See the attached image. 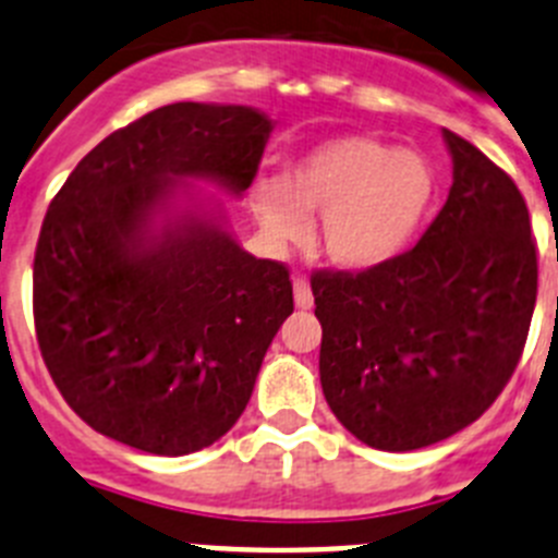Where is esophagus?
Here are the masks:
<instances>
[{"mask_svg":"<svg viewBox=\"0 0 558 558\" xmlns=\"http://www.w3.org/2000/svg\"><path fill=\"white\" fill-rule=\"evenodd\" d=\"M293 299H295V307L299 310L313 307V290H310V282H304V279H295Z\"/></svg>","mask_w":558,"mask_h":558,"instance_id":"esophagus-1","label":"esophagus"}]
</instances>
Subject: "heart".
I'll return each instance as SVG.
<instances>
[{"mask_svg":"<svg viewBox=\"0 0 558 558\" xmlns=\"http://www.w3.org/2000/svg\"><path fill=\"white\" fill-rule=\"evenodd\" d=\"M433 198L436 172L425 156L374 136H338L304 153L282 181H256L251 206L270 245L299 243L310 215H322V254L360 274L405 254Z\"/></svg>","mask_w":558,"mask_h":558,"instance_id":"1","label":"heart"}]
</instances>
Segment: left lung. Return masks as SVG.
<instances>
[{
    "mask_svg": "<svg viewBox=\"0 0 558 558\" xmlns=\"http://www.w3.org/2000/svg\"><path fill=\"white\" fill-rule=\"evenodd\" d=\"M452 186L408 254L363 274H315L322 388L363 445L411 452L456 436L520 363L536 304V245L514 181L441 131Z\"/></svg>",
    "mask_w": 558,
    "mask_h": 558,
    "instance_id": "obj_1",
    "label": "left lung"
}]
</instances>
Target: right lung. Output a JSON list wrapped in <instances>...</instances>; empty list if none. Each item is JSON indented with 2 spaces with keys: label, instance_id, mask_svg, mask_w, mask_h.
Instances as JSON below:
<instances>
[{
  "label": "right lung",
  "instance_id": "obj_1",
  "mask_svg": "<svg viewBox=\"0 0 558 558\" xmlns=\"http://www.w3.org/2000/svg\"><path fill=\"white\" fill-rule=\"evenodd\" d=\"M270 131L256 108L172 102L106 136L49 204L33 265L38 347L102 436L190 456L248 405L293 284L236 243L198 184L240 198Z\"/></svg>",
  "mask_w": 558,
  "mask_h": 558
}]
</instances>
